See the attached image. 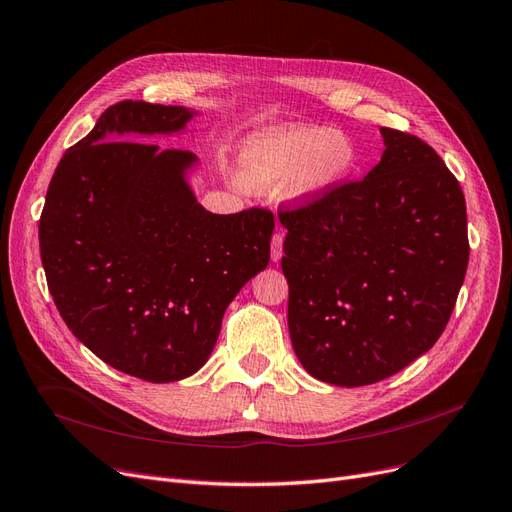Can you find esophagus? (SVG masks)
<instances>
[{"label": "esophagus", "instance_id": "1", "mask_svg": "<svg viewBox=\"0 0 512 512\" xmlns=\"http://www.w3.org/2000/svg\"><path fill=\"white\" fill-rule=\"evenodd\" d=\"M283 256V233H275L271 239V258L273 262H279Z\"/></svg>", "mask_w": 512, "mask_h": 512}]
</instances>
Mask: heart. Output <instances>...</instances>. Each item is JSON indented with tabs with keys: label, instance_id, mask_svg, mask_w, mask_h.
<instances>
[{
	"label": "heart",
	"instance_id": "b5f03b06",
	"mask_svg": "<svg viewBox=\"0 0 512 512\" xmlns=\"http://www.w3.org/2000/svg\"><path fill=\"white\" fill-rule=\"evenodd\" d=\"M359 163L355 142L330 126H273L252 134L237 155L239 185L254 193L281 184L283 197L313 203L338 189Z\"/></svg>",
	"mask_w": 512,
	"mask_h": 512
}]
</instances>
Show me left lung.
Segmentation results:
<instances>
[{
  "mask_svg": "<svg viewBox=\"0 0 512 512\" xmlns=\"http://www.w3.org/2000/svg\"><path fill=\"white\" fill-rule=\"evenodd\" d=\"M367 176L281 212L294 353L313 378L365 386L401 372L439 340L468 264L466 203L443 159L380 128Z\"/></svg>",
  "mask_w": 512,
  "mask_h": 512,
  "instance_id": "8db88e82",
  "label": "left lung"
}]
</instances>
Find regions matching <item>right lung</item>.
I'll return each instance as SVG.
<instances>
[{"label":"right lung","instance_id":"obj_1","mask_svg":"<svg viewBox=\"0 0 512 512\" xmlns=\"http://www.w3.org/2000/svg\"><path fill=\"white\" fill-rule=\"evenodd\" d=\"M199 111L124 100L71 147L50 180L39 250L60 317L115 370L147 382L195 374L222 315L267 269L273 214H212L191 187L199 157L151 136Z\"/></svg>","mask_w":512,"mask_h":512}]
</instances>
